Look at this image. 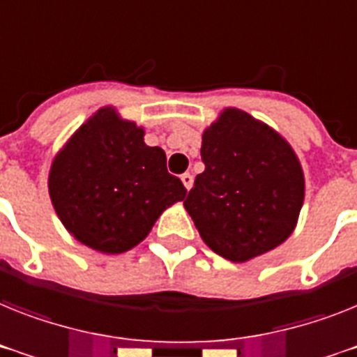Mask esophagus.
<instances>
[{
	"mask_svg": "<svg viewBox=\"0 0 357 357\" xmlns=\"http://www.w3.org/2000/svg\"><path fill=\"white\" fill-rule=\"evenodd\" d=\"M181 181H183L185 188H187V190H190V188H192V183H194V178H192V174L185 172L183 176H181Z\"/></svg>",
	"mask_w": 357,
	"mask_h": 357,
	"instance_id": "esophagus-1",
	"label": "esophagus"
}]
</instances>
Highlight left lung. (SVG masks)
Instances as JSON below:
<instances>
[{"label": "left lung", "instance_id": "left-lung-1", "mask_svg": "<svg viewBox=\"0 0 357 357\" xmlns=\"http://www.w3.org/2000/svg\"><path fill=\"white\" fill-rule=\"evenodd\" d=\"M202 160L205 170L183 205L215 254L245 263L294 232L303 170L274 128L243 110L225 109L203 132Z\"/></svg>", "mask_w": 357, "mask_h": 357}]
</instances>
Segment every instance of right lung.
<instances>
[{
    "label": "right lung",
    "instance_id": "obj_1",
    "mask_svg": "<svg viewBox=\"0 0 357 357\" xmlns=\"http://www.w3.org/2000/svg\"><path fill=\"white\" fill-rule=\"evenodd\" d=\"M145 130L100 109L56 154L49 174L54 211L79 243L121 254L142 243L165 208L183 202L187 188L167 170L160 146Z\"/></svg>",
    "mask_w": 357,
    "mask_h": 357
}]
</instances>
